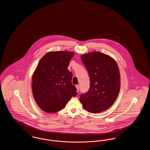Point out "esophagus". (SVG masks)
Here are the masks:
<instances>
[{"mask_svg":"<svg viewBox=\"0 0 150 150\" xmlns=\"http://www.w3.org/2000/svg\"><path fill=\"white\" fill-rule=\"evenodd\" d=\"M76 89L78 91H79V89H80V86L79 85H76Z\"/></svg>","mask_w":150,"mask_h":150,"instance_id":"1","label":"esophagus"}]
</instances>
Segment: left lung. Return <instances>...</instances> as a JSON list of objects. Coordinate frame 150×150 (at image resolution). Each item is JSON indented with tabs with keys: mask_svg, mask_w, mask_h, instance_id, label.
I'll return each mask as SVG.
<instances>
[{
	"mask_svg": "<svg viewBox=\"0 0 150 150\" xmlns=\"http://www.w3.org/2000/svg\"><path fill=\"white\" fill-rule=\"evenodd\" d=\"M90 78V87L80 95V101L86 111L99 113L111 107L120 89V74L114 59L100 52L81 56Z\"/></svg>",
	"mask_w": 150,
	"mask_h": 150,
	"instance_id": "8db88e82",
	"label": "left lung"
}]
</instances>
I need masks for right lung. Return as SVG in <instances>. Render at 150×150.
<instances>
[{"instance_id": "add662e5", "label": "right lung", "mask_w": 150, "mask_h": 150, "mask_svg": "<svg viewBox=\"0 0 150 150\" xmlns=\"http://www.w3.org/2000/svg\"><path fill=\"white\" fill-rule=\"evenodd\" d=\"M74 55L72 52H50L38 64L32 78V90L36 103L44 111L58 112L77 95L71 83L72 74L67 69Z\"/></svg>"}]
</instances>
